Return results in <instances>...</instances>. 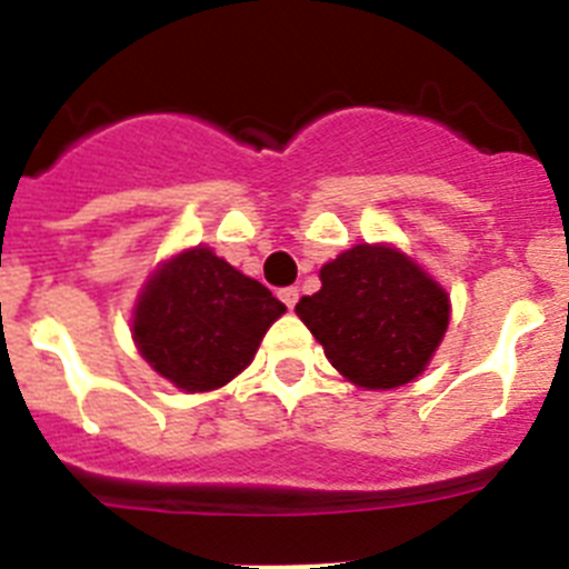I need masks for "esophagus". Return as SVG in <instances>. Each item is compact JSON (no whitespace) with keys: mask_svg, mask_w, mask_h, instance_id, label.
<instances>
[{"mask_svg":"<svg viewBox=\"0 0 569 569\" xmlns=\"http://www.w3.org/2000/svg\"><path fill=\"white\" fill-rule=\"evenodd\" d=\"M279 299L284 301V305H288L290 310H293L296 301H299V290H296V288H281L279 290Z\"/></svg>","mask_w":569,"mask_h":569,"instance_id":"obj_1","label":"esophagus"}]
</instances>
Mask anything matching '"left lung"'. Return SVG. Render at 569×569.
Wrapping results in <instances>:
<instances>
[{"instance_id":"8db88e82","label":"left lung","mask_w":569,"mask_h":569,"mask_svg":"<svg viewBox=\"0 0 569 569\" xmlns=\"http://www.w3.org/2000/svg\"><path fill=\"white\" fill-rule=\"evenodd\" d=\"M296 316L330 365L365 390H393L427 370L450 325V296L396 244H353L319 270Z\"/></svg>"}]
</instances>
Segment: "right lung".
<instances>
[{
    "label": "right lung",
    "mask_w": 569,
    "mask_h": 569,
    "mask_svg": "<svg viewBox=\"0 0 569 569\" xmlns=\"http://www.w3.org/2000/svg\"><path fill=\"white\" fill-rule=\"evenodd\" d=\"M284 305L204 244L162 261L133 305V341L156 373L184 393L228 385L253 361Z\"/></svg>",
    "instance_id": "right-lung-1"
}]
</instances>
